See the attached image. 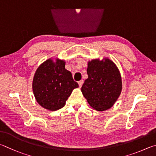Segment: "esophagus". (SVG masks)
Here are the masks:
<instances>
[{
	"label": "esophagus",
	"instance_id": "esophagus-1",
	"mask_svg": "<svg viewBox=\"0 0 156 156\" xmlns=\"http://www.w3.org/2000/svg\"><path fill=\"white\" fill-rule=\"evenodd\" d=\"M83 80H80V81H78V84H79V86L81 87L82 86V85H83Z\"/></svg>",
	"mask_w": 156,
	"mask_h": 156
}]
</instances>
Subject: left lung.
<instances>
[{
    "mask_svg": "<svg viewBox=\"0 0 156 156\" xmlns=\"http://www.w3.org/2000/svg\"><path fill=\"white\" fill-rule=\"evenodd\" d=\"M88 77L81 92L90 105L97 111L112 107L122 90V80L118 68L108 58L92 59L88 63Z\"/></svg>",
    "mask_w": 156,
    "mask_h": 156,
    "instance_id": "obj_1",
    "label": "left lung"
}]
</instances>
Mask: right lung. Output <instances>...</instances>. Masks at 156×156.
I'll use <instances>...</instances> for the list:
<instances>
[{
	"mask_svg": "<svg viewBox=\"0 0 156 156\" xmlns=\"http://www.w3.org/2000/svg\"><path fill=\"white\" fill-rule=\"evenodd\" d=\"M64 60L48 59L35 71L32 88L39 104L51 111L64 107L73 90L79 87L72 74L65 68Z\"/></svg>",
	"mask_w": 156,
	"mask_h": 156,
	"instance_id": "right-lung-1",
	"label": "right lung"
}]
</instances>
